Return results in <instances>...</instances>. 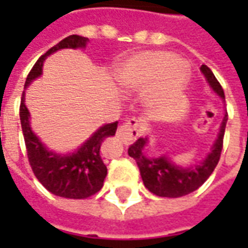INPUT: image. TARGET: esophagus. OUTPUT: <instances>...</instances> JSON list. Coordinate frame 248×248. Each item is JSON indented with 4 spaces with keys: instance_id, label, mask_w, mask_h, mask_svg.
I'll return each instance as SVG.
<instances>
[{
    "instance_id": "obj_1",
    "label": "esophagus",
    "mask_w": 248,
    "mask_h": 248,
    "mask_svg": "<svg viewBox=\"0 0 248 248\" xmlns=\"http://www.w3.org/2000/svg\"><path fill=\"white\" fill-rule=\"evenodd\" d=\"M138 120L131 119L117 129V138H120L125 145H131L135 139L138 138Z\"/></svg>"
}]
</instances>
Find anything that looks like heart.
Listing matches in <instances>:
<instances>
[{"instance_id":"obj_1","label":"heart","mask_w":248,"mask_h":248,"mask_svg":"<svg viewBox=\"0 0 248 248\" xmlns=\"http://www.w3.org/2000/svg\"><path fill=\"white\" fill-rule=\"evenodd\" d=\"M116 78L129 92L145 91V105L150 113L163 116L184 95L187 72L174 53L145 51L120 64Z\"/></svg>"}]
</instances>
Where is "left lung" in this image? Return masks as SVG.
Masks as SVG:
<instances>
[{
    "label": "left lung",
    "mask_w": 248,
    "mask_h": 248,
    "mask_svg": "<svg viewBox=\"0 0 248 248\" xmlns=\"http://www.w3.org/2000/svg\"><path fill=\"white\" fill-rule=\"evenodd\" d=\"M202 73L204 74L210 87L225 99V93L221 84L215 78L214 73L205 64L200 67ZM228 121V114H225L224 120L221 123V128L218 138L215 140L211 153L205 157L200 166L187 167L182 168L172 164L166 156L163 157H148L143 152L148 138H139L135 143H132L128 148V155L137 161L140 171V176L149 192L160 197H181L189 195L199 189L208 179V176L213 174L214 168L219 161L221 152L224 146L225 127Z\"/></svg>",
    "instance_id": "8db88e82"
}]
</instances>
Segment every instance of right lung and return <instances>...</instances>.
<instances>
[{"mask_svg":"<svg viewBox=\"0 0 248 248\" xmlns=\"http://www.w3.org/2000/svg\"><path fill=\"white\" fill-rule=\"evenodd\" d=\"M87 43L88 38L73 34L56 44L35 62L26 78L24 87L30 85L33 80L41 76L43 63L46 56L63 48H85ZM19 114L29 163L35 178L46 190L66 199H87L99 192L108 174V168L100 157V145L105 139L116 134L117 121L100 127L84 145H81V148L77 149V152L62 156L49 152L31 131L29 120L30 113L24 105V93L20 100Z\"/></svg>","mask_w":248,"mask_h":248,"instance_id":"add662e5","label":"right lung"}]
</instances>
